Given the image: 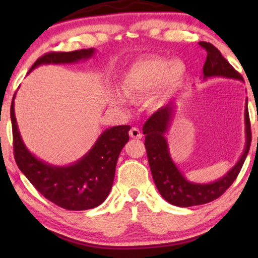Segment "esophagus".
Segmentation results:
<instances>
[{"label":"esophagus","instance_id":"34e87169","mask_svg":"<svg viewBox=\"0 0 258 258\" xmlns=\"http://www.w3.org/2000/svg\"><path fill=\"white\" fill-rule=\"evenodd\" d=\"M129 136L132 137V139L140 140V139H142V133L140 132L139 128H136V126H133V128L130 129V132H129Z\"/></svg>","mask_w":258,"mask_h":258}]
</instances>
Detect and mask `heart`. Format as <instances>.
<instances>
[{"instance_id": "obj_1", "label": "heart", "mask_w": 258, "mask_h": 258, "mask_svg": "<svg viewBox=\"0 0 258 258\" xmlns=\"http://www.w3.org/2000/svg\"><path fill=\"white\" fill-rule=\"evenodd\" d=\"M185 76V66L182 61L148 57L134 62L121 81V90L128 98H137L152 93L148 105L161 107L179 87ZM114 103L125 104L124 97L115 95Z\"/></svg>"}]
</instances>
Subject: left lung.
Returning <instances> with one entry per match:
<instances>
[{
  "instance_id": "8db88e82",
  "label": "left lung",
  "mask_w": 258,
  "mask_h": 258,
  "mask_svg": "<svg viewBox=\"0 0 258 258\" xmlns=\"http://www.w3.org/2000/svg\"><path fill=\"white\" fill-rule=\"evenodd\" d=\"M201 47L207 50V59L203 66L204 79L208 77H225V79L242 80L243 77L236 72L230 63L222 56L221 51L208 42H200ZM174 104H168L158 109L148 118L143 125V134L146 135L144 146L147 149L148 162L153 175L154 182L162 197L172 206L192 207L209 203L223 195L237 177L249 153L251 143V129L248 111V98L245 102V137L246 143L244 151L235 167H232L223 177L217 181L202 184L189 182L176 167L169 154V148L165 133L170 125L174 115Z\"/></svg>"
}]
</instances>
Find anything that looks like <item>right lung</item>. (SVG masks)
<instances>
[{
	"mask_svg": "<svg viewBox=\"0 0 258 258\" xmlns=\"http://www.w3.org/2000/svg\"><path fill=\"white\" fill-rule=\"evenodd\" d=\"M95 49L50 51L37 58L29 73L41 64L75 63L94 55ZM14 95L10 107L14 156L17 167L45 199L67 210H88L107 199L115 177L119 153L129 141L130 125L104 130L93 148L82 158L67 167H56L35 157L24 146L14 111Z\"/></svg>",
	"mask_w": 258,
	"mask_h": 258,
	"instance_id": "obj_1",
	"label": "right lung"
}]
</instances>
